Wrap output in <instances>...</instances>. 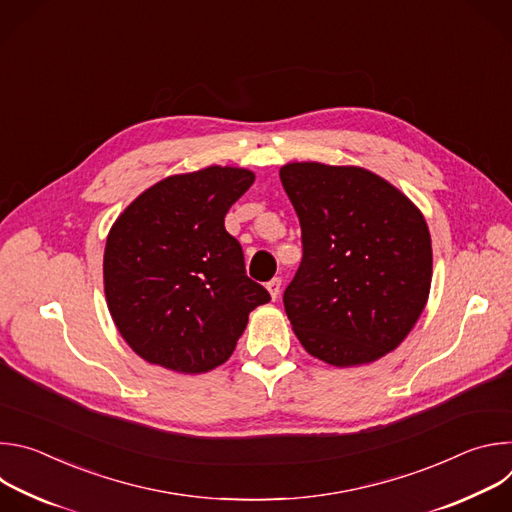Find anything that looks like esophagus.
Here are the masks:
<instances>
[{
    "label": "esophagus",
    "instance_id": "obj_1",
    "mask_svg": "<svg viewBox=\"0 0 512 512\" xmlns=\"http://www.w3.org/2000/svg\"><path fill=\"white\" fill-rule=\"evenodd\" d=\"M267 289H269L271 298H273V300H277V298H279V294H281V277H273L271 281H267Z\"/></svg>",
    "mask_w": 512,
    "mask_h": 512
}]
</instances>
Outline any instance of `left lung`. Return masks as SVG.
Instances as JSON below:
<instances>
[{"label":"left lung","instance_id":"obj_1","mask_svg":"<svg viewBox=\"0 0 512 512\" xmlns=\"http://www.w3.org/2000/svg\"><path fill=\"white\" fill-rule=\"evenodd\" d=\"M279 178L302 227V263L283 291L302 346L334 367L395 350L429 296L423 214L362 168L298 162Z\"/></svg>","mask_w":512,"mask_h":512}]
</instances>
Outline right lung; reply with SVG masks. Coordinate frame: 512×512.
I'll use <instances>...</instances> for the list:
<instances>
[{"instance_id":"right-lung-1","label":"right lung","mask_w":512,"mask_h":512,"mask_svg":"<svg viewBox=\"0 0 512 512\" xmlns=\"http://www.w3.org/2000/svg\"><path fill=\"white\" fill-rule=\"evenodd\" d=\"M253 180L249 170L221 166L170 176L115 221L103 259L105 296L143 360L206 373L233 354L249 312L271 300L225 229V214Z\"/></svg>"}]
</instances>
